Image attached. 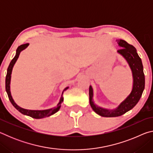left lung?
<instances>
[{"label":"left lung","instance_id":"left-lung-1","mask_svg":"<svg viewBox=\"0 0 153 153\" xmlns=\"http://www.w3.org/2000/svg\"><path fill=\"white\" fill-rule=\"evenodd\" d=\"M116 41L121 48L117 51V53L123 56L127 61L131 70L133 76V88L130 94L119 105L117 108L109 110L98 107L94 104L93 100V89L92 86H90L89 99L90 106L96 113L105 117H119L133 108L140 99L145 86L143 65L141 59L137 53L136 48L123 40H117Z\"/></svg>","mask_w":153,"mask_h":153}]
</instances>
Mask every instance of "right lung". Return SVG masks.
<instances>
[{
	"instance_id": "add662e5",
	"label": "right lung",
	"mask_w": 153,
	"mask_h": 153,
	"mask_svg": "<svg viewBox=\"0 0 153 153\" xmlns=\"http://www.w3.org/2000/svg\"><path fill=\"white\" fill-rule=\"evenodd\" d=\"M29 44H25V45H22L19 46H18V48L16 50V55H15V57L12 59V61L10 63L8 67V69H7V73L6 76V79H5V88H6V92L8 94V97L9 98V100L11 101V104L14 106V107L16 108L17 110L19 111L20 113H22L24 115L30 116V117L34 118V119H42L45 118L46 117H49L55 113L57 112V111L60 109L61 103L63 101V92L65 91L66 90L69 88V87L65 88L63 90V92H62L61 97L60 98V100H59V103L56 107L49 108V109H46V110H28V109H25V108H23L18 106L15 102L14 101L13 98L11 94V90H10V84H11V73L13 70V67L15 63H16L18 57H19V54L23 50H24L25 48H26Z\"/></svg>"
}]
</instances>
